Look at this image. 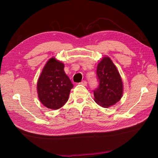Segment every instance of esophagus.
<instances>
[{
  "label": "esophagus",
  "mask_w": 158,
  "mask_h": 158,
  "mask_svg": "<svg viewBox=\"0 0 158 158\" xmlns=\"http://www.w3.org/2000/svg\"><path fill=\"white\" fill-rule=\"evenodd\" d=\"M80 84H81L85 86V85H87V84H88V82H87L86 81H85V80H83V81H82L81 83H80Z\"/></svg>",
  "instance_id": "34e87169"
}]
</instances>
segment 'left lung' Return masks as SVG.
Listing matches in <instances>:
<instances>
[{"label": "left lung", "instance_id": "obj_1", "mask_svg": "<svg viewBox=\"0 0 158 158\" xmlns=\"http://www.w3.org/2000/svg\"><path fill=\"white\" fill-rule=\"evenodd\" d=\"M99 85L94 90L95 102L104 108L115 105L123 94V83L119 73L112 60L104 57L97 66Z\"/></svg>", "mask_w": 158, "mask_h": 158}]
</instances>
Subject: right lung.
Here are the masks:
<instances>
[{
	"mask_svg": "<svg viewBox=\"0 0 158 158\" xmlns=\"http://www.w3.org/2000/svg\"><path fill=\"white\" fill-rule=\"evenodd\" d=\"M64 68L63 63L52 58L46 63L38 79V97L48 109L56 110L64 105L73 88Z\"/></svg>",
	"mask_w": 158,
	"mask_h": 158,
	"instance_id": "obj_1",
	"label": "right lung"
}]
</instances>
